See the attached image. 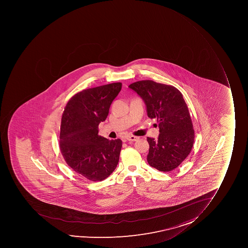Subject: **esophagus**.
<instances>
[{
    "label": "esophagus",
    "mask_w": 248,
    "mask_h": 248,
    "mask_svg": "<svg viewBox=\"0 0 248 248\" xmlns=\"http://www.w3.org/2000/svg\"><path fill=\"white\" fill-rule=\"evenodd\" d=\"M138 139H139V137H136V136L129 135L127 137V140H129V141H136Z\"/></svg>",
    "instance_id": "obj_1"
}]
</instances>
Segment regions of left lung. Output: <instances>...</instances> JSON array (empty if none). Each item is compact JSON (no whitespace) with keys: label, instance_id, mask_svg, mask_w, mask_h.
Wrapping results in <instances>:
<instances>
[{"label":"left lung","instance_id":"1","mask_svg":"<svg viewBox=\"0 0 248 248\" xmlns=\"http://www.w3.org/2000/svg\"><path fill=\"white\" fill-rule=\"evenodd\" d=\"M128 87L145 101L148 116L156 118L158 123L157 140L147 138L148 163L159 171H171L188 156L195 140L191 115L183 94L174 86L152 80L136 81Z\"/></svg>","mask_w":248,"mask_h":248}]
</instances>
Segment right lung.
Segmentation results:
<instances>
[{
    "label": "right lung",
    "instance_id": "right-lung-1",
    "mask_svg": "<svg viewBox=\"0 0 248 248\" xmlns=\"http://www.w3.org/2000/svg\"><path fill=\"white\" fill-rule=\"evenodd\" d=\"M121 82L86 89L74 94L62 114L60 150L69 167L91 181L107 179L117 167L122 140L98 135Z\"/></svg>",
    "mask_w": 248,
    "mask_h": 248
}]
</instances>
